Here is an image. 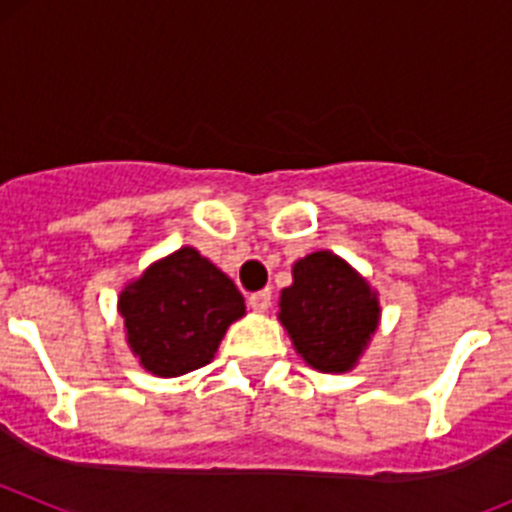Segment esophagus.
<instances>
[{
  "instance_id": "34e87169",
  "label": "esophagus",
  "mask_w": 512,
  "mask_h": 512,
  "mask_svg": "<svg viewBox=\"0 0 512 512\" xmlns=\"http://www.w3.org/2000/svg\"><path fill=\"white\" fill-rule=\"evenodd\" d=\"M248 305H251L253 312H266L271 307V292L269 289L253 292V295H248Z\"/></svg>"
}]
</instances>
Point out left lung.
Listing matches in <instances>:
<instances>
[{
  "label": "left lung",
  "mask_w": 512,
  "mask_h": 512,
  "mask_svg": "<svg viewBox=\"0 0 512 512\" xmlns=\"http://www.w3.org/2000/svg\"><path fill=\"white\" fill-rule=\"evenodd\" d=\"M279 307L295 348L318 372L351 369L379 320L369 284L328 251L297 261L295 282L282 292Z\"/></svg>",
  "instance_id": "obj_1"
}]
</instances>
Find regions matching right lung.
<instances>
[{"label":"right lung","instance_id":"right-lung-1","mask_svg":"<svg viewBox=\"0 0 512 512\" xmlns=\"http://www.w3.org/2000/svg\"><path fill=\"white\" fill-rule=\"evenodd\" d=\"M120 312L140 364L158 377H179L210 364L246 305L233 279L182 248L122 292Z\"/></svg>","mask_w":512,"mask_h":512}]
</instances>
